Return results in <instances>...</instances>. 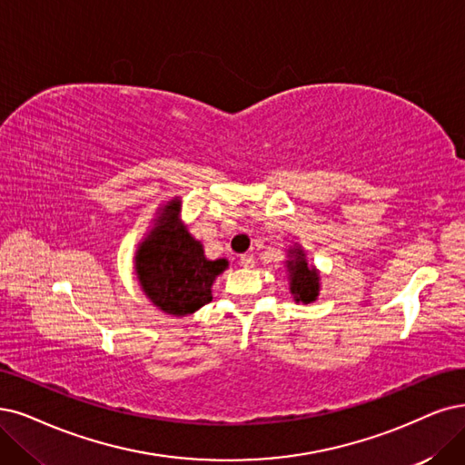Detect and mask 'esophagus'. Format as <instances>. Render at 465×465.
<instances>
[{
    "instance_id": "1",
    "label": "esophagus",
    "mask_w": 465,
    "mask_h": 465,
    "mask_svg": "<svg viewBox=\"0 0 465 465\" xmlns=\"http://www.w3.org/2000/svg\"><path fill=\"white\" fill-rule=\"evenodd\" d=\"M239 264L243 268H252L254 266V256L252 254H242L239 256Z\"/></svg>"
}]
</instances>
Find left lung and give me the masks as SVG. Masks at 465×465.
I'll return each mask as SVG.
<instances>
[{"label": "left lung", "mask_w": 465, "mask_h": 465, "mask_svg": "<svg viewBox=\"0 0 465 465\" xmlns=\"http://www.w3.org/2000/svg\"><path fill=\"white\" fill-rule=\"evenodd\" d=\"M285 270H287V280H289V291L293 301L297 304L314 302L322 289L320 270L314 264H308L306 252L299 243L287 249Z\"/></svg>", "instance_id": "1"}]
</instances>
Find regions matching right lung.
<instances>
[{"label":"right lung","instance_id":"add662e5","mask_svg":"<svg viewBox=\"0 0 465 465\" xmlns=\"http://www.w3.org/2000/svg\"><path fill=\"white\" fill-rule=\"evenodd\" d=\"M226 268V259H206L203 243L189 233L182 220V197L159 206L134 256L135 278L145 297L176 318L211 302L213 283Z\"/></svg>","mask_w":465,"mask_h":465}]
</instances>
